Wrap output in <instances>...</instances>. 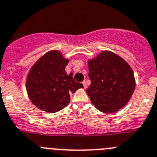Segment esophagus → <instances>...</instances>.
Returning a JSON list of instances; mask_svg holds the SVG:
<instances>
[{
  "label": "esophagus",
  "instance_id": "esophagus-1",
  "mask_svg": "<svg viewBox=\"0 0 157 157\" xmlns=\"http://www.w3.org/2000/svg\"><path fill=\"white\" fill-rule=\"evenodd\" d=\"M82 84H83V87H84V89H86V88H87V84H86V81L82 82Z\"/></svg>",
  "mask_w": 157,
  "mask_h": 157
}]
</instances>
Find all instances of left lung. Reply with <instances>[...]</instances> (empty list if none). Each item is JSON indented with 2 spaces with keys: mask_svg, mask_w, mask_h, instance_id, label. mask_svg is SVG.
Listing matches in <instances>:
<instances>
[{
  "mask_svg": "<svg viewBox=\"0 0 157 157\" xmlns=\"http://www.w3.org/2000/svg\"><path fill=\"white\" fill-rule=\"evenodd\" d=\"M91 85L86 93L96 109L113 113L122 108L134 93L136 81L124 60L110 51H103L89 61Z\"/></svg>",
  "mask_w": 157,
  "mask_h": 157,
  "instance_id": "obj_1",
  "label": "left lung"
}]
</instances>
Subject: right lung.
I'll use <instances>...</instances> for the list:
<instances>
[{
  "instance_id": "right-lung-1",
  "label": "right lung",
  "mask_w": 157,
  "mask_h": 157,
  "mask_svg": "<svg viewBox=\"0 0 157 157\" xmlns=\"http://www.w3.org/2000/svg\"><path fill=\"white\" fill-rule=\"evenodd\" d=\"M68 60L57 50L44 54L33 66L26 80V89L32 103L49 113L62 110L70 102V94L83 88L72 73L67 75Z\"/></svg>"
}]
</instances>
